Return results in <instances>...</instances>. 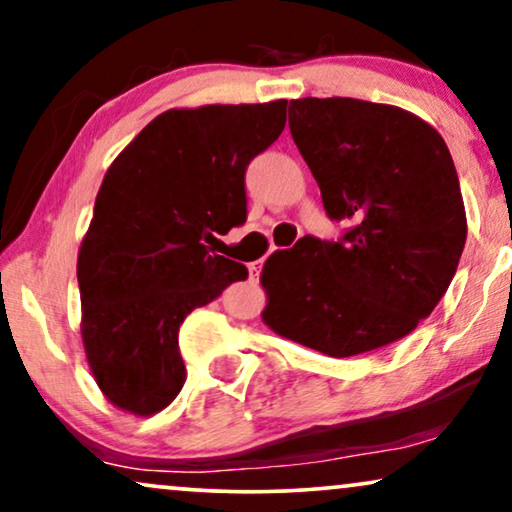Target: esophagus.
Returning a JSON list of instances; mask_svg holds the SVG:
<instances>
[{
    "mask_svg": "<svg viewBox=\"0 0 512 512\" xmlns=\"http://www.w3.org/2000/svg\"><path fill=\"white\" fill-rule=\"evenodd\" d=\"M248 271H250L252 281H257V278H260V274H262V262H252L250 267H248Z\"/></svg>",
    "mask_w": 512,
    "mask_h": 512,
    "instance_id": "1",
    "label": "esophagus"
}]
</instances>
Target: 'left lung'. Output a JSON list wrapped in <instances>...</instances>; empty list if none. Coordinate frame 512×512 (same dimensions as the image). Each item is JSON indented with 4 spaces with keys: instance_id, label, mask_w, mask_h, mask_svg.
Wrapping results in <instances>:
<instances>
[{
    "instance_id": "1",
    "label": "left lung",
    "mask_w": 512,
    "mask_h": 512,
    "mask_svg": "<svg viewBox=\"0 0 512 512\" xmlns=\"http://www.w3.org/2000/svg\"><path fill=\"white\" fill-rule=\"evenodd\" d=\"M288 117L327 217L349 227L269 257L264 323L332 358L398 342L438 306L466 243L452 154L433 126L393 105L302 98Z\"/></svg>"
}]
</instances>
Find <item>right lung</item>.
Masks as SVG:
<instances>
[{
	"label": "right lung",
	"instance_id": "1",
	"mask_svg": "<svg viewBox=\"0 0 512 512\" xmlns=\"http://www.w3.org/2000/svg\"><path fill=\"white\" fill-rule=\"evenodd\" d=\"M285 107L168 109L109 166L77 281L86 358L112 405L149 417L173 403L187 379L182 320L248 278L206 243L248 217L245 170L283 133Z\"/></svg>",
	"mask_w": 512,
	"mask_h": 512
}]
</instances>
